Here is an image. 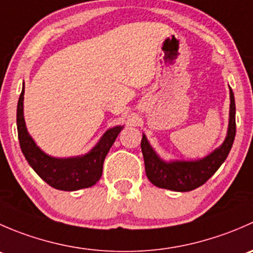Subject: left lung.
Here are the masks:
<instances>
[{"instance_id": "left-lung-1", "label": "left lung", "mask_w": 253, "mask_h": 253, "mask_svg": "<svg viewBox=\"0 0 253 253\" xmlns=\"http://www.w3.org/2000/svg\"><path fill=\"white\" fill-rule=\"evenodd\" d=\"M236 134L235 122V99L230 88V114H229V127L225 141L213 153L206 158L196 162H176L167 163L160 159L148 142L147 137L143 134L141 148L144 158L145 174L153 185L160 188L176 191V192H187L200 187L206 183L214 172L225 162Z\"/></svg>"}]
</instances>
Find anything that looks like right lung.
Returning a JSON list of instances; mask_svg holds the SVG:
<instances>
[{"label":"right lung","instance_id":"add662e5","mask_svg":"<svg viewBox=\"0 0 253 253\" xmlns=\"http://www.w3.org/2000/svg\"><path fill=\"white\" fill-rule=\"evenodd\" d=\"M24 84L17 106V129L22 153L30 167L51 187L61 191H77L91 187L100 180L106 154L124 126L108 129L98 144L82 157L52 158L45 154L29 136L23 114Z\"/></svg>","mask_w":253,"mask_h":253}]
</instances>
